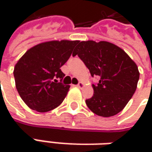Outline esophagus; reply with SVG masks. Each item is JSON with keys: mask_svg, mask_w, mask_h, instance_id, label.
Returning a JSON list of instances; mask_svg holds the SVG:
<instances>
[{"mask_svg": "<svg viewBox=\"0 0 152 152\" xmlns=\"http://www.w3.org/2000/svg\"><path fill=\"white\" fill-rule=\"evenodd\" d=\"M76 86H77V87H79V88H83V87L85 86V85H84V83L83 82H79L77 85H76Z\"/></svg>", "mask_w": 152, "mask_h": 152, "instance_id": "1", "label": "esophagus"}]
</instances>
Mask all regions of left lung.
<instances>
[{"label": "left lung", "instance_id": "8db88e82", "mask_svg": "<svg viewBox=\"0 0 152 152\" xmlns=\"http://www.w3.org/2000/svg\"><path fill=\"white\" fill-rule=\"evenodd\" d=\"M78 55L91 76H99L93 85L94 95L86 105L94 113L110 117L121 112L137 89V66L124 50L107 41H81L72 53Z\"/></svg>", "mask_w": 152, "mask_h": 152}]
</instances>
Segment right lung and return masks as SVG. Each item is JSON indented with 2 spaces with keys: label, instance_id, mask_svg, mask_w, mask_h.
<instances>
[{
  "label": "right lung",
  "instance_id": "1",
  "mask_svg": "<svg viewBox=\"0 0 152 152\" xmlns=\"http://www.w3.org/2000/svg\"><path fill=\"white\" fill-rule=\"evenodd\" d=\"M78 40H52L38 44L22 56L14 69L15 86L32 110L46 112L63 102L69 85L62 83L60 67L68 60Z\"/></svg>",
  "mask_w": 152,
  "mask_h": 152
}]
</instances>
